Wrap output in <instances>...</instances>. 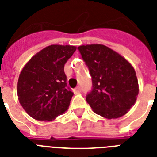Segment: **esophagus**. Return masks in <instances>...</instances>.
I'll list each match as a JSON object with an SVG mask.
<instances>
[{
	"instance_id": "1",
	"label": "esophagus",
	"mask_w": 157,
	"mask_h": 157,
	"mask_svg": "<svg viewBox=\"0 0 157 157\" xmlns=\"http://www.w3.org/2000/svg\"><path fill=\"white\" fill-rule=\"evenodd\" d=\"M81 92V87L80 86H76V88L74 89V93L75 94H78Z\"/></svg>"
}]
</instances>
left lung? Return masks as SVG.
<instances>
[{
	"label": "left lung",
	"instance_id": "1",
	"mask_svg": "<svg viewBox=\"0 0 157 157\" xmlns=\"http://www.w3.org/2000/svg\"><path fill=\"white\" fill-rule=\"evenodd\" d=\"M92 79L87 103L96 114L118 118L132 107L139 94L136 72L131 64L114 50L103 45L77 48Z\"/></svg>",
	"mask_w": 157,
	"mask_h": 157
}]
</instances>
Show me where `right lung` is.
Returning a JSON list of instances; mask_svg holds the SVG:
<instances>
[{"mask_svg": "<svg viewBox=\"0 0 157 157\" xmlns=\"http://www.w3.org/2000/svg\"><path fill=\"white\" fill-rule=\"evenodd\" d=\"M76 50L71 45H50L23 67L18 77V96L30 117L49 121L67 110L73 93L67 86L64 65Z\"/></svg>", "mask_w": 157, "mask_h": 157, "instance_id": "add662e5", "label": "right lung"}]
</instances>
